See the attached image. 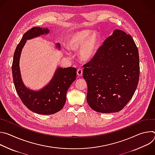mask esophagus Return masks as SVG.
<instances>
[{
    "mask_svg": "<svg viewBox=\"0 0 155 155\" xmlns=\"http://www.w3.org/2000/svg\"><path fill=\"white\" fill-rule=\"evenodd\" d=\"M77 75L79 77H81L83 75V70L81 69H78L77 72Z\"/></svg>",
    "mask_w": 155,
    "mask_h": 155,
    "instance_id": "1",
    "label": "esophagus"
}]
</instances>
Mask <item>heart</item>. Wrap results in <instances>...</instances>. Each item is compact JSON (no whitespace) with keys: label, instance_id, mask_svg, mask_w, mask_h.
I'll return each instance as SVG.
<instances>
[{"label":"heart","instance_id":"1","mask_svg":"<svg viewBox=\"0 0 155 155\" xmlns=\"http://www.w3.org/2000/svg\"><path fill=\"white\" fill-rule=\"evenodd\" d=\"M99 42V37L96 32L81 30L70 35L67 47L72 51H79V59L83 62H87L92 61L96 56Z\"/></svg>","mask_w":155,"mask_h":155}]
</instances>
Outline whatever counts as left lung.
Listing matches in <instances>:
<instances>
[{
	"mask_svg": "<svg viewBox=\"0 0 155 155\" xmlns=\"http://www.w3.org/2000/svg\"><path fill=\"white\" fill-rule=\"evenodd\" d=\"M83 67L87 102L96 112H118L133 96L140 75L139 51L133 38L124 31L114 30Z\"/></svg>",
	"mask_w": 155,
	"mask_h": 155,
	"instance_id": "left-lung-1",
	"label": "left lung"
}]
</instances>
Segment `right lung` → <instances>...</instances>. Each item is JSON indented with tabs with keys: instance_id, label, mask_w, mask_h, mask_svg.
Listing matches in <instances>:
<instances>
[{
	"instance_id": "add662e5",
	"label": "right lung",
	"mask_w": 155,
	"mask_h": 155,
	"mask_svg": "<svg viewBox=\"0 0 155 155\" xmlns=\"http://www.w3.org/2000/svg\"><path fill=\"white\" fill-rule=\"evenodd\" d=\"M50 32L48 28L34 27L26 32L15 50L12 64V74L16 91L23 103L32 112L41 115H51L58 112L66 101V94L77 77L75 68H62L58 66L53 78L45 86L38 90L27 87L22 80L19 60L23 47L28 40ZM60 45L55 44V48L60 50Z\"/></svg>"
}]
</instances>
